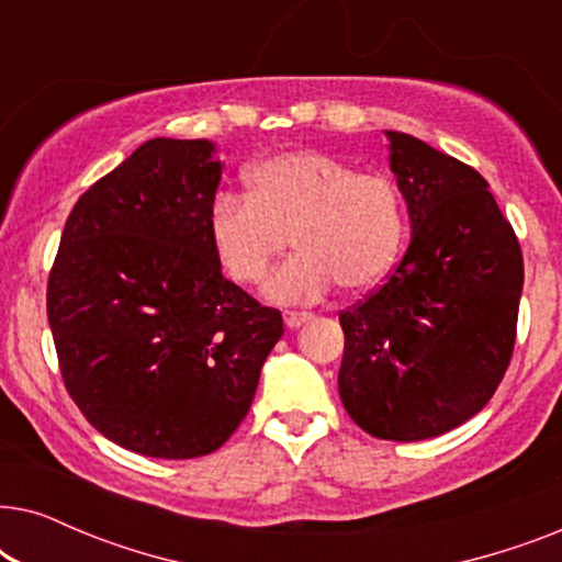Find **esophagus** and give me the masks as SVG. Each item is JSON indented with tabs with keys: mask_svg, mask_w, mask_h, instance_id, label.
<instances>
[{
	"mask_svg": "<svg viewBox=\"0 0 562 562\" xmlns=\"http://www.w3.org/2000/svg\"><path fill=\"white\" fill-rule=\"evenodd\" d=\"M312 319V312H283V322H286V327L296 329L302 327L304 322Z\"/></svg>",
	"mask_w": 562,
	"mask_h": 562,
	"instance_id": "34e87169",
	"label": "esophagus"
}]
</instances>
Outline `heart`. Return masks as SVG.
<instances>
[{
    "label": "heart",
    "instance_id": "obj_1",
    "mask_svg": "<svg viewBox=\"0 0 562 562\" xmlns=\"http://www.w3.org/2000/svg\"><path fill=\"white\" fill-rule=\"evenodd\" d=\"M248 194L222 191L210 240L237 283H260L294 243L299 252L268 281L279 302H310L340 283L371 291L394 271L406 240V202L389 173L358 171L325 150H283L252 164Z\"/></svg>",
    "mask_w": 562,
    "mask_h": 562
}]
</instances>
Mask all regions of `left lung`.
Returning a JSON list of instances; mask_svg holds the SVG:
<instances>
[{
	"mask_svg": "<svg viewBox=\"0 0 562 562\" xmlns=\"http://www.w3.org/2000/svg\"><path fill=\"white\" fill-rule=\"evenodd\" d=\"M386 135L412 243L379 289L340 312L337 386L360 429L414 442L450 432L494 396L517 340L525 260L475 168Z\"/></svg>",
	"mask_w": 562,
	"mask_h": 562,
	"instance_id": "left-lung-1",
	"label": "left lung"
}]
</instances>
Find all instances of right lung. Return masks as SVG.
<instances>
[{"mask_svg":"<svg viewBox=\"0 0 562 562\" xmlns=\"http://www.w3.org/2000/svg\"><path fill=\"white\" fill-rule=\"evenodd\" d=\"M210 140L156 137L83 191L48 276L66 391L89 425L148 458L210 456L240 427L281 312L222 276Z\"/></svg>","mask_w":562,"mask_h":562,"instance_id":"1","label":"right lung"}]
</instances>
